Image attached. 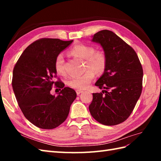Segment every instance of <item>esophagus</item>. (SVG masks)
<instances>
[{
    "label": "esophagus",
    "instance_id": "obj_1",
    "mask_svg": "<svg viewBox=\"0 0 161 161\" xmlns=\"http://www.w3.org/2000/svg\"><path fill=\"white\" fill-rule=\"evenodd\" d=\"M76 93H77V95H80V93H83V91H82V90H80V89H77V90H76Z\"/></svg>",
    "mask_w": 161,
    "mask_h": 161
}]
</instances>
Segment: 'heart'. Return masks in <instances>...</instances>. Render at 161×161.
Listing matches in <instances>:
<instances>
[{
  "mask_svg": "<svg viewBox=\"0 0 161 161\" xmlns=\"http://www.w3.org/2000/svg\"><path fill=\"white\" fill-rule=\"evenodd\" d=\"M70 53L80 57L86 61L85 67L88 69L84 74L80 76L70 77L66 81L68 86L76 89H84L88 86L95 77V72L97 73H102L107 66V57L101 51L95 52V48L86 44L79 43L74 46L70 50ZM54 68L57 73L60 75L65 74L64 68V55L59 53L57 56L54 61Z\"/></svg>",
  "mask_w": 161,
  "mask_h": 161,
  "instance_id": "obj_1",
  "label": "heart"
}]
</instances>
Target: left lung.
Listing matches in <instances>:
<instances>
[{
    "mask_svg": "<svg viewBox=\"0 0 161 161\" xmlns=\"http://www.w3.org/2000/svg\"><path fill=\"white\" fill-rule=\"evenodd\" d=\"M107 57L104 73L95 84L102 93H93L89 111L102 125L112 126L125 121L141 96L143 70L132 47L110 30H104L92 36Z\"/></svg>",
    "mask_w": 161,
    "mask_h": 161,
    "instance_id": "left-lung-1",
    "label": "left lung"
}]
</instances>
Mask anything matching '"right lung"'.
Masks as SVG:
<instances>
[{
	"label": "right lung",
	"instance_id": "add662e5",
	"mask_svg": "<svg viewBox=\"0 0 161 161\" xmlns=\"http://www.w3.org/2000/svg\"><path fill=\"white\" fill-rule=\"evenodd\" d=\"M73 42L40 39L26 47L14 68L12 84L16 100L24 116L37 127L52 129L62 124L77 97L73 88L54 81L56 57ZM54 83L62 88L57 97L50 93Z\"/></svg>",
	"mask_w": 161,
	"mask_h": 161
}]
</instances>
